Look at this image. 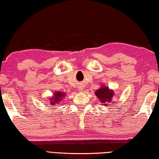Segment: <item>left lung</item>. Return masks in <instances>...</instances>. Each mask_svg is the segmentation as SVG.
Here are the masks:
<instances>
[{
	"instance_id": "left-lung-1",
	"label": "left lung",
	"mask_w": 159,
	"mask_h": 159,
	"mask_svg": "<svg viewBox=\"0 0 159 159\" xmlns=\"http://www.w3.org/2000/svg\"><path fill=\"white\" fill-rule=\"evenodd\" d=\"M95 94L96 95V96L99 100H101V103L105 104L106 106H107V102H109L111 103V98L114 95V91L108 89V88H106V87H103V88H100L97 91H95ZM109 105V104H108Z\"/></svg>"
}]
</instances>
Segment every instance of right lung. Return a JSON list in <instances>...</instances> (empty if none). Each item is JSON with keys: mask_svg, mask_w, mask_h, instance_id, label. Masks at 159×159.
<instances>
[{"mask_svg": "<svg viewBox=\"0 0 159 159\" xmlns=\"http://www.w3.org/2000/svg\"><path fill=\"white\" fill-rule=\"evenodd\" d=\"M63 97H64V93H61V92H57L54 93V97L53 98V99L51 100V104H56V103H58V102L61 101V100Z\"/></svg>", "mask_w": 159, "mask_h": 159, "instance_id": "obj_1", "label": "right lung"}]
</instances>
